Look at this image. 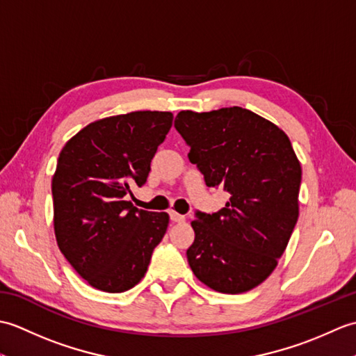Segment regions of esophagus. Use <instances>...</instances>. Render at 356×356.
I'll return each instance as SVG.
<instances>
[{
	"label": "esophagus",
	"mask_w": 356,
	"mask_h": 356,
	"mask_svg": "<svg viewBox=\"0 0 356 356\" xmlns=\"http://www.w3.org/2000/svg\"><path fill=\"white\" fill-rule=\"evenodd\" d=\"M170 218H171L172 222H176V223H182V222H185V216L176 213V211H170Z\"/></svg>",
	"instance_id": "1"
}]
</instances>
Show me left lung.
<instances>
[{
  "instance_id": "1",
  "label": "left lung",
  "mask_w": 356,
  "mask_h": 356,
  "mask_svg": "<svg viewBox=\"0 0 356 356\" xmlns=\"http://www.w3.org/2000/svg\"><path fill=\"white\" fill-rule=\"evenodd\" d=\"M174 127L207 185L229 195L217 213H195L188 263L217 292L251 291L277 268L298 220L301 165L292 143L241 107L180 111Z\"/></svg>"
}]
</instances>
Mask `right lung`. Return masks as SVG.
I'll list each match as a JSON object with an SVG mask.
<instances>
[{
  "label": "right lung",
  "mask_w": 356,
  "mask_h": 356,
  "mask_svg": "<svg viewBox=\"0 0 356 356\" xmlns=\"http://www.w3.org/2000/svg\"><path fill=\"white\" fill-rule=\"evenodd\" d=\"M171 125L170 111L110 116L82 128L59 153L51 179L56 241L96 289H131L165 236L170 216L138 209L125 195L131 185L147 182Z\"/></svg>",
  "instance_id": "add662e5"
}]
</instances>
